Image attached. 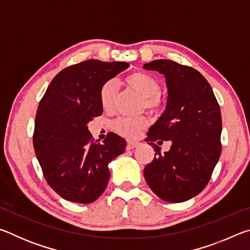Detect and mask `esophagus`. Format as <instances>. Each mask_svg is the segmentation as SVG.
I'll return each mask as SVG.
<instances>
[{
	"label": "esophagus",
	"instance_id": "1",
	"mask_svg": "<svg viewBox=\"0 0 250 250\" xmlns=\"http://www.w3.org/2000/svg\"><path fill=\"white\" fill-rule=\"evenodd\" d=\"M139 146V142L138 141H128V143H126V149L128 150H132L134 149V147H137Z\"/></svg>",
	"mask_w": 250,
	"mask_h": 250
}]
</instances>
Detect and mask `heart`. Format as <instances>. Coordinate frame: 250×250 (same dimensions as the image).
<instances>
[{
  "mask_svg": "<svg viewBox=\"0 0 250 250\" xmlns=\"http://www.w3.org/2000/svg\"><path fill=\"white\" fill-rule=\"evenodd\" d=\"M126 83L137 90L139 94L145 97V103L147 108L152 110L158 109L161 105L160 83L154 76L143 71H137L129 75L125 79ZM118 92V84L116 80H109L100 89V104L104 110H111L115 104ZM149 124L146 117L138 118H120L115 121L113 128L118 133L125 137L132 138L139 133V131L145 129Z\"/></svg>",
  "mask_w": 250,
  "mask_h": 250,
  "instance_id": "heart-1",
  "label": "heart"
}]
</instances>
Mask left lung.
Wrapping results in <instances>:
<instances>
[{
	"instance_id": "left-lung-1",
	"label": "left lung",
	"mask_w": 250,
	"mask_h": 250,
	"mask_svg": "<svg viewBox=\"0 0 250 250\" xmlns=\"http://www.w3.org/2000/svg\"><path fill=\"white\" fill-rule=\"evenodd\" d=\"M166 77V110L147 132L155 156L145 167L147 185L161 200L181 203L200 194L208 183L222 152V115L210 84L192 67L168 59L143 65ZM171 141L161 155L153 142Z\"/></svg>"
}]
</instances>
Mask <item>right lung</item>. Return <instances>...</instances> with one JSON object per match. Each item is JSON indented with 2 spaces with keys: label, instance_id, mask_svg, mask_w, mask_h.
<instances>
[{
  "label": "right lung",
  "instance_id": "add662e5",
  "mask_svg": "<svg viewBox=\"0 0 250 250\" xmlns=\"http://www.w3.org/2000/svg\"><path fill=\"white\" fill-rule=\"evenodd\" d=\"M128 62L89 59L55 76L37 108L33 145L47 183L66 201L95 202L107 188L109 163L125 150V140L109 133L95 143L88 124L103 113L100 89Z\"/></svg>",
  "mask_w": 250,
  "mask_h": 250
}]
</instances>
